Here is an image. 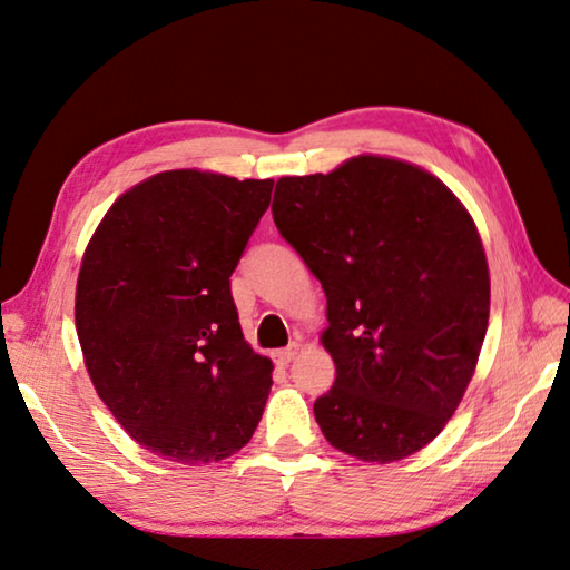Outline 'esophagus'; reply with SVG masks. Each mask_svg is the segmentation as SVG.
I'll return each mask as SVG.
<instances>
[{"label":"esophagus","instance_id":"obj_1","mask_svg":"<svg viewBox=\"0 0 570 570\" xmlns=\"http://www.w3.org/2000/svg\"><path fill=\"white\" fill-rule=\"evenodd\" d=\"M295 353H297V343H293V346H287V348L275 351L273 358H275L277 366H287V363H291V361L295 358Z\"/></svg>","mask_w":570,"mask_h":570}]
</instances>
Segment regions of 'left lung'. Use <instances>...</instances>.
<instances>
[{"instance_id":"8db88e82","label":"left lung","mask_w":570,"mask_h":570,"mask_svg":"<svg viewBox=\"0 0 570 570\" xmlns=\"http://www.w3.org/2000/svg\"><path fill=\"white\" fill-rule=\"evenodd\" d=\"M273 219L328 297L335 363L315 399L335 450L389 464L450 422L478 366L490 273L472 217L446 186L396 158L277 179Z\"/></svg>"}]
</instances>
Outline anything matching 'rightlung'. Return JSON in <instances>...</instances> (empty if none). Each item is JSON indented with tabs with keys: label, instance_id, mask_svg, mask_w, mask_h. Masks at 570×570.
Masks as SVG:
<instances>
[{
	"label": "right lung",
	"instance_id": "obj_1",
	"mask_svg": "<svg viewBox=\"0 0 570 570\" xmlns=\"http://www.w3.org/2000/svg\"><path fill=\"white\" fill-rule=\"evenodd\" d=\"M273 179L164 171L126 191L82 255L75 328L92 386L134 440L181 464L245 446L273 361L249 348L229 277Z\"/></svg>",
	"mask_w": 570,
	"mask_h": 570
}]
</instances>
